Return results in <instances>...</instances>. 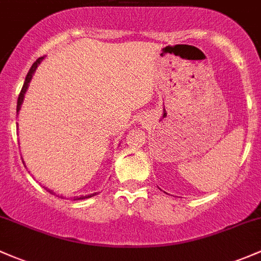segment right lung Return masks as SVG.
<instances>
[{
    "label": "right lung",
    "mask_w": 261,
    "mask_h": 261,
    "mask_svg": "<svg viewBox=\"0 0 261 261\" xmlns=\"http://www.w3.org/2000/svg\"><path fill=\"white\" fill-rule=\"evenodd\" d=\"M43 60V57H40L38 58V60H36V62L32 64V67H31L30 68V71H29V73H27V75H26V80H24V83H23V86H22V89H21V92H19V96H18V99H17V112L19 111V109H21V105H22V102H23V98H24V93H26V91H27V88H29V83L31 82V78H32V75H33V73H35V71H36V68H37V66L38 64L41 63V61ZM49 193H52L51 190H48ZM97 193H94V194H89V195H86V197H80L78 199H87V198H91V197H93V195H96Z\"/></svg>",
    "instance_id": "obj_1"
}]
</instances>
